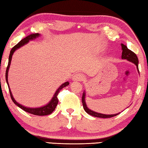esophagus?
Returning a JSON list of instances; mask_svg holds the SVG:
<instances>
[{
  "instance_id": "1",
  "label": "esophagus",
  "mask_w": 148,
  "mask_h": 148,
  "mask_svg": "<svg viewBox=\"0 0 148 148\" xmlns=\"http://www.w3.org/2000/svg\"><path fill=\"white\" fill-rule=\"evenodd\" d=\"M84 76L81 73H77L72 77V80L74 81H82L84 80Z\"/></svg>"
}]
</instances>
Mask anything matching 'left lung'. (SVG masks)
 <instances>
[{
    "label": "left lung",
    "mask_w": 148,
    "mask_h": 148,
    "mask_svg": "<svg viewBox=\"0 0 148 148\" xmlns=\"http://www.w3.org/2000/svg\"><path fill=\"white\" fill-rule=\"evenodd\" d=\"M121 49H122V54H121V58L122 59H126L128 61L132 62L136 65V68L138 69V71L139 73V70H138V57L136 55V54L133 53V51H131V50L127 47V46L124 45V44L121 43ZM85 96H86V93L85 92H83L82 94V105H83V108L84 110L88 114L94 116V117H97V118H112L114 117V116H117L120 113L118 114H101V113H97L96 112H94V111L91 110L89 109L87 107V105L86 104V102H85Z\"/></svg>",
    "instance_id": "1"
}]
</instances>
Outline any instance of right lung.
<instances>
[{
    "label": "right lung",
    "instance_id": "obj_1",
    "mask_svg": "<svg viewBox=\"0 0 148 148\" xmlns=\"http://www.w3.org/2000/svg\"><path fill=\"white\" fill-rule=\"evenodd\" d=\"M40 36V35L38 33L32 34H30L29 36H28L26 38H25L24 39H23V40H21L17 44V45H15L14 47L12 49L11 51H10V56H9L8 64L6 71V82L8 84V86L10 97H11L13 102H14L15 104L17 106V107H19V108H21V109H23V110L26 111V112L32 114H34V115L45 116V115L50 114H51L54 110H55V108H56V106H57V105H58V97H57V95H58V94H59V92H60V90L62 88H64V87L68 86L69 84V82H64V84H62L61 86L58 88V90H57L56 91L55 94H54V96L53 97V98H52V99L50 101V102H49L47 105L43 106V107H38V108H29V107H25V106H23L22 105H21V104H19V103H18L15 100V99L12 95L11 90H10V88L8 81V71H9V68H10V64H11L13 54H14V52L16 51L17 49L20 48L21 47L24 45L25 44H27V43H28V41H29L30 40H35L36 38L39 37Z\"/></svg>",
    "mask_w": 148,
    "mask_h": 148
}]
</instances>
